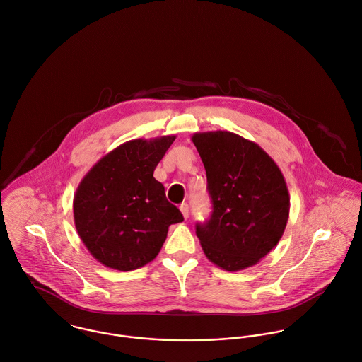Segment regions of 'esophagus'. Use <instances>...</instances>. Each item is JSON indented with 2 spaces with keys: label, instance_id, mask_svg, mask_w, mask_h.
Returning <instances> with one entry per match:
<instances>
[{
  "label": "esophagus",
  "instance_id": "obj_1",
  "mask_svg": "<svg viewBox=\"0 0 362 362\" xmlns=\"http://www.w3.org/2000/svg\"><path fill=\"white\" fill-rule=\"evenodd\" d=\"M179 209H180V211H182V214H183V217H189V204H187V203H182Z\"/></svg>",
  "mask_w": 362,
  "mask_h": 362
}]
</instances>
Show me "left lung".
Listing matches in <instances>:
<instances>
[{"instance_id": "left-lung-1", "label": "left lung", "mask_w": 362, "mask_h": 362, "mask_svg": "<svg viewBox=\"0 0 362 362\" xmlns=\"http://www.w3.org/2000/svg\"><path fill=\"white\" fill-rule=\"evenodd\" d=\"M207 173L213 214L197 223L204 255L226 272L260 262L280 242L289 216L286 179L256 143L230 132L192 137Z\"/></svg>"}]
</instances>
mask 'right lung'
Wrapping results in <instances>:
<instances>
[{"instance_id": "1", "label": "right lung", "mask_w": 362, "mask_h": 362, "mask_svg": "<svg viewBox=\"0 0 362 362\" xmlns=\"http://www.w3.org/2000/svg\"><path fill=\"white\" fill-rule=\"evenodd\" d=\"M175 136L137 139L100 158L74 194V222L89 253L103 266L130 272L152 262L172 223L183 221L153 177Z\"/></svg>"}]
</instances>
